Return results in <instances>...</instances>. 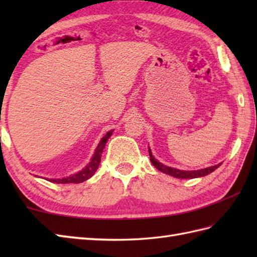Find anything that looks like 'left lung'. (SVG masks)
<instances>
[{"instance_id":"obj_1","label":"left lung","mask_w":257,"mask_h":257,"mask_svg":"<svg viewBox=\"0 0 257 257\" xmlns=\"http://www.w3.org/2000/svg\"><path fill=\"white\" fill-rule=\"evenodd\" d=\"M149 156H150L151 163L158 169V170L163 172V173H166V174H169V176H172L174 178H179V179H194V178L204 177V176H206V174H209V173L214 171L215 169H217L222 165V163H219V165H216V166L201 169V170L185 171V170H179V169H174V168L162 165V163H160L157 159H155V157L151 154L150 148H149Z\"/></svg>"}]
</instances>
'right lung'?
<instances>
[{
    "label": "right lung",
    "instance_id": "right-lung-1",
    "mask_svg": "<svg viewBox=\"0 0 257 257\" xmlns=\"http://www.w3.org/2000/svg\"><path fill=\"white\" fill-rule=\"evenodd\" d=\"M112 132L113 130H110V132H108L101 138L100 143L97 146L96 151H95L94 156H92L90 162L83 169V170L77 172L76 174H73V176H69L66 178H63V179H48V181H51L53 183H81V182L86 181V180H88L89 178H91L92 174L97 171L98 167H99L103 148H105L108 139L110 138V136L112 135Z\"/></svg>",
    "mask_w": 257,
    "mask_h": 257
}]
</instances>
